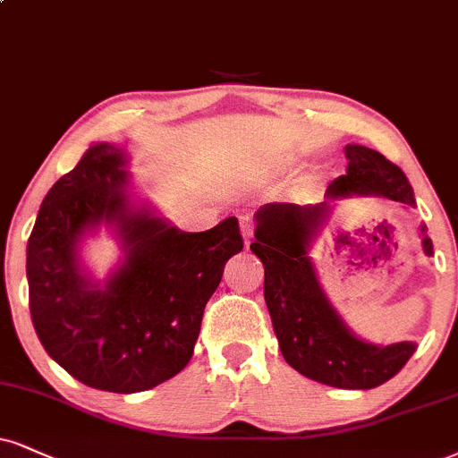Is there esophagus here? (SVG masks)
<instances>
[{"label": "esophagus", "mask_w": 458, "mask_h": 458, "mask_svg": "<svg viewBox=\"0 0 458 458\" xmlns=\"http://www.w3.org/2000/svg\"><path fill=\"white\" fill-rule=\"evenodd\" d=\"M240 227H242V231H244V240H246V248H248V244H250V238H252V231H255V225H252L250 218L244 216V218H240Z\"/></svg>", "instance_id": "obj_1"}]
</instances>
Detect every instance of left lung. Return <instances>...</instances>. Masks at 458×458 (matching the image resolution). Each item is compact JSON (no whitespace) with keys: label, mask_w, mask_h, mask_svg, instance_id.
Segmentation results:
<instances>
[{"label":"left lung","mask_w":458,"mask_h":458,"mask_svg":"<svg viewBox=\"0 0 458 458\" xmlns=\"http://www.w3.org/2000/svg\"><path fill=\"white\" fill-rule=\"evenodd\" d=\"M346 174L327 189V199L344 195H380L414 208V193L394 163L367 146H346ZM329 201L316 206L269 203L257 212L250 248L265 267L263 295L282 357L310 380L335 388H376L403 369L416 342L374 346L357 340L333 312L316 282L308 248L323 225ZM422 248L433 244L422 225Z\"/></svg>","instance_id":"8db88e82"}]
</instances>
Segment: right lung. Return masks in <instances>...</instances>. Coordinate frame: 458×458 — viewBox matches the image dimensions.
<instances>
[{"label":"right lung","instance_id":"right-lung-1","mask_svg":"<svg viewBox=\"0 0 458 458\" xmlns=\"http://www.w3.org/2000/svg\"><path fill=\"white\" fill-rule=\"evenodd\" d=\"M123 150L98 144L53 184L27 242L33 327L47 352L82 385L140 393L182 371L203 308L225 263L244 248L238 218L184 233L125 197ZM99 222L116 224L128 261L104 292L83 280L75 242Z\"/></svg>","mask_w":458,"mask_h":458}]
</instances>
